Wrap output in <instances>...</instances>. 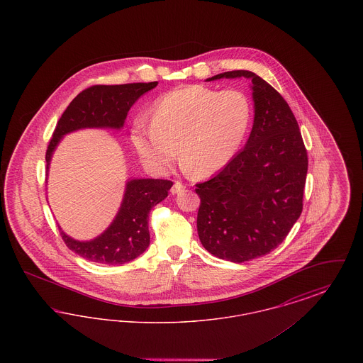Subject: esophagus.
Returning <instances> with one entry per match:
<instances>
[{"label": "esophagus", "mask_w": 363, "mask_h": 363, "mask_svg": "<svg viewBox=\"0 0 363 363\" xmlns=\"http://www.w3.org/2000/svg\"><path fill=\"white\" fill-rule=\"evenodd\" d=\"M186 188L182 182H179V181H175L174 182L173 188H172V193L175 194V193H178V191H181V190H184Z\"/></svg>", "instance_id": "1"}]
</instances>
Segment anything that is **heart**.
Masks as SVG:
<instances>
[{
    "label": "heart",
    "mask_w": 363,
    "mask_h": 363,
    "mask_svg": "<svg viewBox=\"0 0 363 363\" xmlns=\"http://www.w3.org/2000/svg\"><path fill=\"white\" fill-rule=\"evenodd\" d=\"M253 120L241 89L177 88L156 99L151 117H138L132 141L141 162L157 174L173 166L177 147L184 166L200 177L218 173L234 159Z\"/></svg>",
    "instance_id": "b5f03b06"
}]
</instances>
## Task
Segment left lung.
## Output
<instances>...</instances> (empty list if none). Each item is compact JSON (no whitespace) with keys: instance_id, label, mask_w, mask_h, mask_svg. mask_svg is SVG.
I'll return each instance as SVG.
<instances>
[{"instance_id":"obj_1","label":"left lung","mask_w":363,"mask_h":363,"mask_svg":"<svg viewBox=\"0 0 363 363\" xmlns=\"http://www.w3.org/2000/svg\"><path fill=\"white\" fill-rule=\"evenodd\" d=\"M223 77L252 80L255 121L241 152L196 185L197 233L215 257L243 262L277 249L301 216L308 152L290 106L274 86L249 70L207 80Z\"/></svg>"}]
</instances>
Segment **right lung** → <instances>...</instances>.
Instances as JSON below:
<instances>
[{
	"instance_id": "obj_1",
	"label": "right lung",
	"mask_w": 363,
	"mask_h": 363,
	"mask_svg": "<svg viewBox=\"0 0 363 363\" xmlns=\"http://www.w3.org/2000/svg\"><path fill=\"white\" fill-rule=\"evenodd\" d=\"M152 83L120 86H92L82 91L67 107L52 132L46 151V170L52 151L61 138L83 128L123 126L129 108L138 98L155 88ZM173 182L169 179H132L126 184L121 208L110 227L92 241L72 240L60 228L67 246L83 259L99 264H123L138 257L150 245L148 215L152 207L164 200Z\"/></svg>"
}]
</instances>
